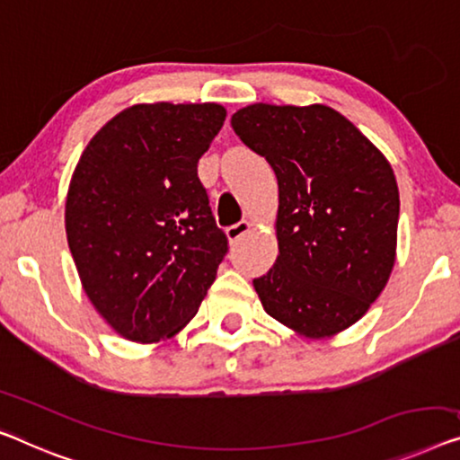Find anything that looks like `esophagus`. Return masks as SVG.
<instances>
[{
    "mask_svg": "<svg viewBox=\"0 0 460 460\" xmlns=\"http://www.w3.org/2000/svg\"><path fill=\"white\" fill-rule=\"evenodd\" d=\"M252 229V223L250 221H242V223H237V225H233V227H229L227 229V239L229 242L233 243V242H237L239 237H243L245 233H248Z\"/></svg>",
    "mask_w": 460,
    "mask_h": 460,
    "instance_id": "1",
    "label": "esophagus"
}]
</instances>
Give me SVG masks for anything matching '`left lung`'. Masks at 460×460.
Listing matches in <instances>:
<instances>
[{
	"mask_svg": "<svg viewBox=\"0 0 460 460\" xmlns=\"http://www.w3.org/2000/svg\"><path fill=\"white\" fill-rule=\"evenodd\" d=\"M279 180V256L253 279L264 312L305 339L334 337L380 297L396 260L399 186L386 156L326 105L233 113Z\"/></svg>",
	"mask_w": 460,
	"mask_h": 460,
	"instance_id": "obj_1",
	"label": "left lung"
}]
</instances>
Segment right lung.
Here are the masks:
<instances>
[{
    "instance_id": "obj_1",
    "label": "right lung",
    "mask_w": 460,
    "mask_h": 460,
    "mask_svg": "<svg viewBox=\"0 0 460 460\" xmlns=\"http://www.w3.org/2000/svg\"><path fill=\"white\" fill-rule=\"evenodd\" d=\"M227 118L218 102H140L109 119L74 169L66 235L82 289L119 337L173 339L227 253L198 161Z\"/></svg>"
}]
</instances>
